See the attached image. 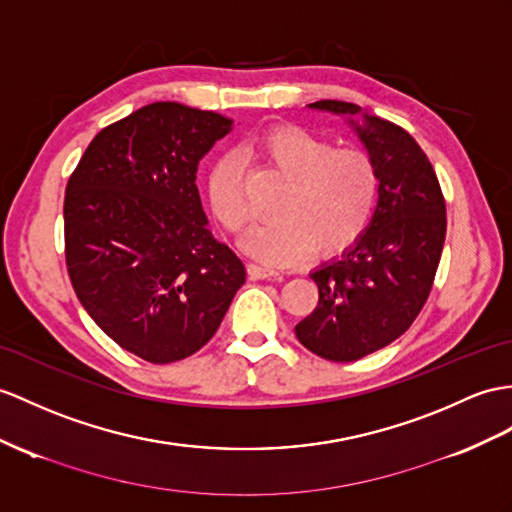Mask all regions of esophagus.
Wrapping results in <instances>:
<instances>
[{
  "label": "esophagus",
  "instance_id": "34e87169",
  "mask_svg": "<svg viewBox=\"0 0 512 512\" xmlns=\"http://www.w3.org/2000/svg\"><path fill=\"white\" fill-rule=\"evenodd\" d=\"M247 271H249V276H252L254 280H280V273L278 271H273V269L263 267V265H256V263L249 265Z\"/></svg>",
  "mask_w": 512,
  "mask_h": 512
}]
</instances>
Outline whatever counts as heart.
Segmentation results:
<instances>
[{"label": "heart", "mask_w": 512, "mask_h": 512, "mask_svg": "<svg viewBox=\"0 0 512 512\" xmlns=\"http://www.w3.org/2000/svg\"><path fill=\"white\" fill-rule=\"evenodd\" d=\"M258 152L276 165L289 184L276 206V219L249 230L241 247L269 267L304 263L315 247L336 254L350 247L373 213L378 171L358 149H334L328 141L295 126H273L256 139ZM215 217L230 232L247 223L243 165L234 154L221 156L208 178Z\"/></svg>", "instance_id": "heart-1"}]
</instances>
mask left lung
I'll return each mask as SVG.
<instances>
[{"mask_svg": "<svg viewBox=\"0 0 512 512\" xmlns=\"http://www.w3.org/2000/svg\"><path fill=\"white\" fill-rule=\"evenodd\" d=\"M308 108L341 117L378 171L371 221L341 256L310 271L319 304L295 326L306 350L352 363L402 336L426 304L445 243V199L404 128L336 99Z\"/></svg>", "mask_w": 512, "mask_h": 512, "instance_id": "obj_1", "label": "left lung"}]
</instances>
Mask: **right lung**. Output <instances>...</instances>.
<instances>
[{"instance_id":"add662e5","label":"right lung","mask_w":512,"mask_h":512,"mask_svg":"<svg viewBox=\"0 0 512 512\" xmlns=\"http://www.w3.org/2000/svg\"><path fill=\"white\" fill-rule=\"evenodd\" d=\"M234 121L156 102L99 132L65 195V254L80 304L147 363L213 339L245 265L208 226L197 165Z\"/></svg>"}]
</instances>
